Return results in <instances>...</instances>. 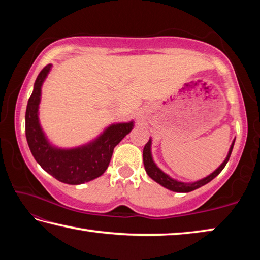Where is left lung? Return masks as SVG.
Returning a JSON list of instances; mask_svg holds the SVG:
<instances>
[{"mask_svg":"<svg viewBox=\"0 0 260 260\" xmlns=\"http://www.w3.org/2000/svg\"><path fill=\"white\" fill-rule=\"evenodd\" d=\"M234 142H235V141H233L231 149H230V152H228V155L226 157L225 161H223L222 164L220 165L218 169L214 171L213 173H211L209 177H206L204 179L200 180V181H196V182H192V183L179 182V181H177V180L170 178L169 175L165 174L164 172H162V171H160L159 169H158L155 162H153L152 157H151V151H150L151 141L150 140L148 141L147 144L143 148V164H144V169H146V172L148 173L149 177H150L152 180H155L156 182L161 184L162 187L170 189V190L177 191V192H189V191H192V190H195V189L200 188L202 186H204V184H206V183H209L211 180H213L220 172H221V171L223 170V167H225L226 164L228 162V160H230V157H231V153H232V150H233V147H234Z\"/></svg>","mask_w":260,"mask_h":260,"instance_id":"obj_1","label":"left lung"}]
</instances>
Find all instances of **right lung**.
<instances>
[{
	"instance_id": "right-lung-1",
	"label": "right lung",
	"mask_w": 260,
	"mask_h": 260,
	"mask_svg": "<svg viewBox=\"0 0 260 260\" xmlns=\"http://www.w3.org/2000/svg\"><path fill=\"white\" fill-rule=\"evenodd\" d=\"M50 64L41 70L28 99L25 114V132L33 157L43 170L60 182L80 184L102 175L111 160L114 147L133 129V121L111 125L104 133L87 146L76 149L51 147L39 124L38 109L41 98V86Z\"/></svg>"
}]
</instances>
